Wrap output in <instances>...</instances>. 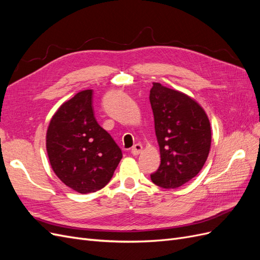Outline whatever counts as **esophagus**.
Wrapping results in <instances>:
<instances>
[{
	"mask_svg": "<svg viewBox=\"0 0 260 260\" xmlns=\"http://www.w3.org/2000/svg\"><path fill=\"white\" fill-rule=\"evenodd\" d=\"M142 149H143L142 145L138 143V144H136L135 146H133V147L131 148V154L137 156V155H139L141 152H142Z\"/></svg>",
	"mask_w": 260,
	"mask_h": 260,
	"instance_id": "34e87169",
	"label": "esophagus"
}]
</instances>
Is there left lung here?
<instances>
[{
    "mask_svg": "<svg viewBox=\"0 0 260 260\" xmlns=\"http://www.w3.org/2000/svg\"><path fill=\"white\" fill-rule=\"evenodd\" d=\"M149 102L160 152L153 183L177 188L199 174L211 144V129L203 107L191 96L153 82Z\"/></svg>",
    "mask_w": 260,
    "mask_h": 260,
    "instance_id": "1",
    "label": "left lung"
}]
</instances>
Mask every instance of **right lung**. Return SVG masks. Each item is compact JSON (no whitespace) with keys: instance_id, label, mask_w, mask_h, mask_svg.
Here are the masks:
<instances>
[{"instance_id":"1","label":"right lung","mask_w":260,"mask_h":260,"mask_svg":"<svg viewBox=\"0 0 260 260\" xmlns=\"http://www.w3.org/2000/svg\"><path fill=\"white\" fill-rule=\"evenodd\" d=\"M92 96V90H84L62 103L46 131L53 171L81 194L103 188L122 158L119 146L94 117Z\"/></svg>"}]
</instances>
